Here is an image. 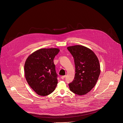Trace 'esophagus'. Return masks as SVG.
<instances>
[{
	"label": "esophagus",
	"instance_id": "obj_1",
	"mask_svg": "<svg viewBox=\"0 0 123 123\" xmlns=\"http://www.w3.org/2000/svg\"><path fill=\"white\" fill-rule=\"evenodd\" d=\"M65 77H66V76H65V75L62 76H61V79H64L65 78Z\"/></svg>",
	"mask_w": 123,
	"mask_h": 123
}]
</instances>
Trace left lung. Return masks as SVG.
Instances as JSON below:
<instances>
[{
    "mask_svg": "<svg viewBox=\"0 0 123 123\" xmlns=\"http://www.w3.org/2000/svg\"><path fill=\"white\" fill-rule=\"evenodd\" d=\"M74 58L75 74L74 80L68 84L74 93L82 95L90 92L95 86L100 74L99 60L94 52L82 45L67 48Z\"/></svg>",
    "mask_w": 123,
    "mask_h": 123,
    "instance_id": "8db88e82",
    "label": "left lung"
}]
</instances>
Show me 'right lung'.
<instances>
[{
    "instance_id": "obj_1",
    "label": "right lung",
    "mask_w": 123,
    "mask_h": 123,
    "mask_svg": "<svg viewBox=\"0 0 123 123\" xmlns=\"http://www.w3.org/2000/svg\"><path fill=\"white\" fill-rule=\"evenodd\" d=\"M57 48L41 49L33 52L26 60V79L37 94L46 96L53 92L57 85V74L54 59L59 51Z\"/></svg>"
}]
</instances>
